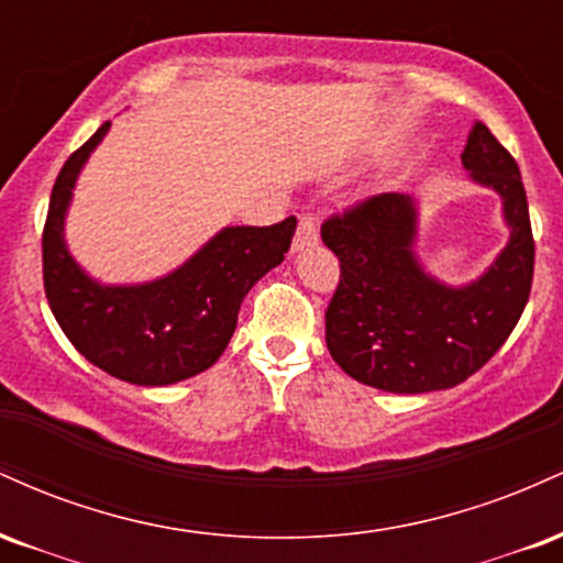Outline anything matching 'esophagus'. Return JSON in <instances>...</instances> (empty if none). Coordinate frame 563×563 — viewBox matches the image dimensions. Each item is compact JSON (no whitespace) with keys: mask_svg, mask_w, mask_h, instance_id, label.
<instances>
[{"mask_svg":"<svg viewBox=\"0 0 563 563\" xmlns=\"http://www.w3.org/2000/svg\"><path fill=\"white\" fill-rule=\"evenodd\" d=\"M320 232H318V217L314 214H301L299 217V228H296L294 235V251H303L307 245L318 243Z\"/></svg>","mask_w":563,"mask_h":563,"instance_id":"obj_1","label":"esophagus"}]
</instances>
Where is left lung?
Wrapping results in <instances>:
<instances>
[{
	"label": "left lung",
	"mask_w": 563,
	"mask_h": 563,
	"mask_svg": "<svg viewBox=\"0 0 563 563\" xmlns=\"http://www.w3.org/2000/svg\"><path fill=\"white\" fill-rule=\"evenodd\" d=\"M463 166L503 198L510 241L479 280L452 288L418 264L416 200L384 192L322 222L341 277L325 312L331 357L360 384L394 394L452 389L506 344L525 312L534 238L519 166L487 126L471 129Z\"/></svg>",
	"instance_id": "obj_1"
}]
</instances>
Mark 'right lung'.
I'll list each match as a JSON object with an SVG mask.
<instances>
[{
  "mask_svg": "<svg viewBox=\"0 0 563 563\" xmlns=\"http://www.w3.org/2000/svg\"><path fill=\"white\" fill-rule=\"evenodd\" d=\"M106 121L57 174L42 232L44 294L57 325L108 376L137 386H169L219 360L238 309L260 277L286 260L296 217L269 228H224L196 256L142 286H102L68 254L63 224L76 177L100 145Z\"/></svg>",
  "mask_w": 563,
  "mask_h": 563,
  "instance_id": "obj_1",
  "label": "right lung"
}]
</instances>
